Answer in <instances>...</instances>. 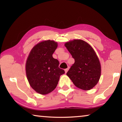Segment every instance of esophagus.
I'll list each match as a JSON object with an SVG mask.
<instances>
[{"instance_id":"34e87169","label":"esophagus","mask_w":122,"mask_h":122,"mask_svg":"<svg viewBox=\"0 0 122 122\" xmlns=\"http://www.w3.org/2000/svg\"><path fill=\"white\" fill-rule=\"evenodd\" d=\"M68 70H69V68H66V69H65V73H67V71H68Z\"/></svg>"}]
</instances>
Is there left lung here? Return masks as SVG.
Here are the masks:
<instances>
[{"label":"left lung","mask_w":122,"mask_h":122,"mask_svg":"<svg viewBox=\"0 0 122 122\" xmlns=\"http://www.w3.org/2000/svg\"><path fill=\"white\" fill-rule=\"evenodd\" d=\"M65 45L75 60L67 75L77 88L90 90L98 83L101 74L100 62L95 51L82 40L75 39Z\"/></svg>","instance_id":"1"}]
</instances>
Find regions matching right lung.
Instances as JSON below:
<instances>
[{"label":"right lung","mask_w":122,"mask_h":122,"mask_svg":"<svg viewBox=\"0 0 122 122\" xmlns=\"http://www.w3.org/2000/svg\"><path fill=\"white\" fill-rule=\"evenodd\" d=\"M57 44L53 40L42 41L30 51L26 63V73L30 86L38 93L46 95L54 90L60 76L65 73L53 57Z\"/></svg>","instance_id":"obj_1"}]
</instances>
